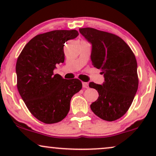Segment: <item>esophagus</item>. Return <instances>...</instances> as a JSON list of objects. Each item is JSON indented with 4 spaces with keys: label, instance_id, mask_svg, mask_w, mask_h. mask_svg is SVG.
Listing matches in <instances>:
<instances>
[{
    "label": "esophagus",
    "instance_id": "esophagus-1",
    "mask_svg": "<svg viewBox=\"0 0 156 156\" xmlns=\"http://www.w3.org/2000/svg\"><path fill=\"white\" fill-rule=\"evenodd\" d=\"M82 86L84 88H88L89 84L87 82H82Z\"/></svg>",
    "mask_w": 156,
    "mask_h": 156
}]
</instances>
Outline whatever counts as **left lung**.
<instances>
[{
  "label": "left lung",
  "instance_id": "left-lung-1",
  "mask_svg": "<svg viewBox=\"0 0 156 156\" xmlns=\"http://www.w3.org/2000/svg\"><path fill=\"white\" fill-rule=\"evenodd\" d=\"M80 33L92 44V65L101 69L103 84L89 83L99 97L91 104L94 114L103 120L114 121L122 117L131 106L138 87L137 62L130 47L119 36L84 27Z\"/></svg>",
  "mask_w": 156,
  "mask_h": 156
}]
</instances>
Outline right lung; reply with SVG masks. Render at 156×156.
Segmentation results:
<instances>
[{
    "label": "right lung",
    "instance_id": "add662e5",
    "mask_svg": "<svg viewBox=\"0 0 156 156\" xmlns=\"http://www.w3.org/2000/svg\"><path fill=\"white\" fill-rule=\"evenodd\" d=\"M79 35L76 30H57L36 35L25 44L16 66L17 87L30 112L44 123H58L67 116L70 101L82 88L78 79L54 74L65 61L64 45Z\"/></svg>",
    "mask_w": 156,
    "mask_h": 156
}]
</instances>
